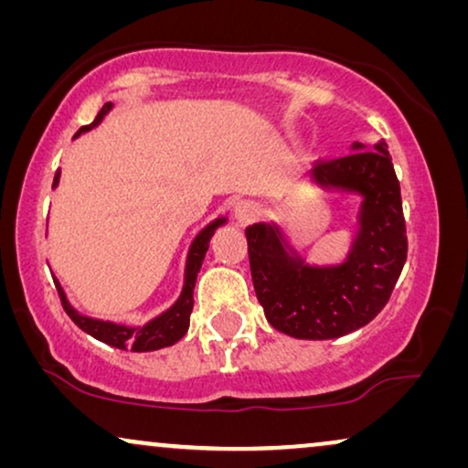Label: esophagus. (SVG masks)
Returning <instances> with one entry per match:
<instances>
[{
  "label": "esophagus",
  "instance_id": "34e87169",
  "mask_svg": "<svg viewBox=\"0 0 468 468\" xmlns=\"http://www.w3.org/2000/svg\"><path fill=\"white\" fill-rule=\"evenodd\" d=\"M234 215V221L239 223V226H247V223H251L255 217H258V208H255L253 202H239L232 210Z\"/></svg>",
  "mask_w": 468,
  "mask_h": 468
}]
</instances>
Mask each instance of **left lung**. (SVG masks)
<instances>
[{
    "label": "left lung",
    "instance_id": "1",
    "mask_svg": "<svg viewBox=\"0 0 468 468\" xmlns=\"http://www.w3.org/2000/svg\"><path fill=\"white\" fill-rule=\"evenodd\" d=\"M349 155L317 162L309 178L362 197L357 234L343 264L309 266L277 223L245 229L255 296L268 324L287 336L328 341L349 335L388 304L407 260L400 183L388 144L354 143Z\"/></svg>",
    "mask_w": 468,
    "mask_h": 468
}]
</instances>
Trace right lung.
Instances as JSON below:
<instances>
[{"instance_id": "add662e5", "label": "right lung", "mask_w": 468, "mask_h": 468, "mask_svg": "<svg viewBox=\"0 0 468 468\" xmlns=\"http://www.w3.org/2000/svg\"><path fill=\"white\" fill-rule=\"evenodd\" d=\"M111 108H112L111 101L101 106L98 117L93 119V123L80 127V130L74 133V138H79L80 133H85L89 130H93L95 125H100L101 119L111 112ZM59 176H61V172L57 170L53 187L59 185ZM223 223H226V217H219V219L208 223V226L196 236L194 242H191V247H189L187 261H185V283H183L181 296H178L176 303L172 304L168 311H164L162 315L151 319V322H146L144 325H123V324H114V322H104V319H93V317L80 315V313L68 303L66 292H63L59 281L55 279V287H57V292H59L63 309H66L69 319H72V322L79 325L82 332H87V335H91L93 338H98V341H101V343L111 345V347L138 351V354L140 351H155L162 347H170V345L181 341V338L185 336V332H187V328H189V315H191V311H194V287H196L197 272H200L204 255H207V251H208V242H210V239H213L215 229L223 226Z\"/></svg>"}]
</instances>
